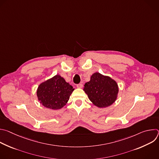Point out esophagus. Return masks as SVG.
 Returning <instances> with one entry per match:
<instances>
[{
    "instance_id": "esophagus-1",
    "label": "esophagus",
    "mask_w": 159,
    "mask_h": 159,
    "mask_svg": "<svg viewBox=\"0 0 159 159\" xmlns=\"http://www.w3.org/2000/svg\"><path fill=\"white\" fill-rule=\"evenodd\" d=\"M77 87H78V88H82V87H83V84H82V83H80V84H78L77 85Z\"/></svg>"
}]
</instances>
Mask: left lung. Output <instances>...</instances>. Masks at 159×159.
Here are the masks:
<instances>
[{"instance_id":"obj_1","label":"left lung","mask_w":159,"mask_h":159,"mask_svg":"<svg viewBox=\"0 0 159 159\" xmlns=\"http://www.w3.org/2000/svg\"><path fill=\"white\" fill-rule=\"evenodd\" d=\"M84 90L95 106L106 107L116 101L118 87L114 80L96 72L85 84Z\"/></svg>"}]
</instances>
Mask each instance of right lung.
Here are the masks:
<instances>
[{"label": "right lung", "instance_id": "1", "mask_svg": "<svg viewBox=\"0 0 159 159\" xmlns=\"http://www.w3.org/2000/svg\"><path fill=\"white\" fill-rule=\"evenodd\" d=\"M74 90L73 87L66 82L63 78L57 75L39 85L37 96L44 107L59 109L69 101Z\"/></svg>", "mask_w": 159, "mask_h": 159}]
</instances>
